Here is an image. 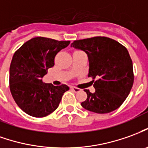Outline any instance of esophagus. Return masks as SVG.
Listing matches in <instances>:
<instances>
[{"instance_id":"esophagus-1","label":"esophagus","mask_w":148,"mask_h":148,"mask_svg":"<svg viewBox=\"0 0 148 148\" xmlns=\"http://www.w3.org/2000/svg\"><path fill=\"white\" fill-rule=\"evenodd\" d=\"M71 90H72L74 92H75V93H78V92L81 90L80 89L76 88V87H71Z\"/></svg>"}]
</instances>
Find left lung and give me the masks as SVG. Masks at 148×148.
<instances>
[{"instance_id": "8db88e82", "label": "left lung", "mask_w": 148, "mask_h": 148, "mask_svg": "<svg viewBox=\"0 0 148 148\" xmlns=\"http://www.w3.org/2000/svg\"><path fill=\"white\" fill-rule=\"evenodd\" d=\"M71 46L87 54L88 77L96 79L93 85L95 91L85 90L87 99L82 106L98 114L118 109L127 98L134 82L133 64L127 49L106 37L77 40Z\"/></svg>"}]
</instances>
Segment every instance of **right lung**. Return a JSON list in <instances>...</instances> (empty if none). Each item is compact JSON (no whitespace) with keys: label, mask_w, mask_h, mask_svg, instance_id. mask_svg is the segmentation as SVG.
Segmentation results:
<instances>
[{"label":"right lung","mask_w":148,"mask_h":148,"mask_svg":"<svg viewBox=\"0 0 148 148\" xmlns=\"http://www.w3.org/2000/svg\"><path fill=\"white\" fill-rule=\"evenodd\" d=\"M70 45L38 37L24 43L13 54L9 68V87L14 101L24 112L33 117H45L56 110L66 85L45 83L42 77L54 66L56 54Z\"/></svg>","instance_id":"add662e5"}]
</instances>
